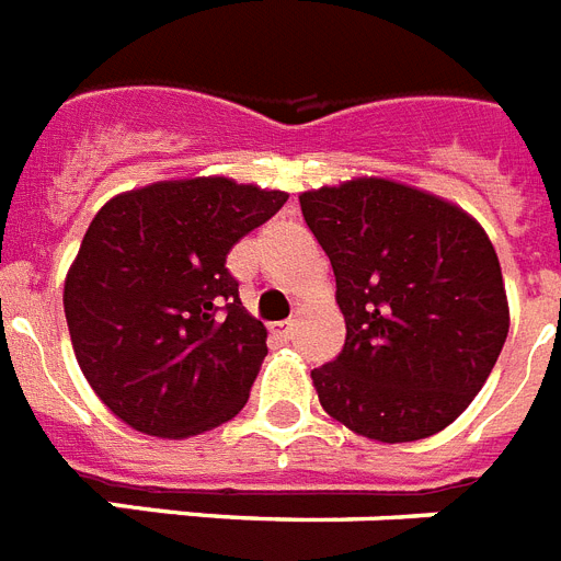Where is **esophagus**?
<instances>
[{"instance_id":"esophagus-1","label":"esophagus","mask_w":561,"mask_h":561,"mask_svg":"<svg viewBox=\"0 0 561 561\" xmlns=\"http://www.w3.org/2000/svg\"><path fill=\"white\" fill-rule=\"evenodd\" d=\"M268 330H272V335H275L277 342H289L295 333V324L293 321H286V324H272Z\"/></svg>"}]
</instances>
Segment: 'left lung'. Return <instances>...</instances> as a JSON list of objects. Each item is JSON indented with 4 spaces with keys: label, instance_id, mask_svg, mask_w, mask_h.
Masks as SVG:
<instances>
[{
    "label": "left lung",
    "instance_id": "8db88e82",
    "mask_svg": "<svg viewBox=\"0 0 561 561\" xmlns=\"http://www.w3.org/2000/svg\"><path fill=\"white\" fill-rule=\"evenodd\" d=\"M335 275L344 351L312 370L335 423L411 443L463 414L507 342L499 254L460 205L382 176L298 196Z\"/></svg>",
    "mask_w": 561,
    "mask_h": 561
}]
</instances>
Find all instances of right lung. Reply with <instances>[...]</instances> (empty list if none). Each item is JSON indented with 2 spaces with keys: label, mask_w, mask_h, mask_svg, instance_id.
Returning a JSON list of instances; mask_svg holds the SVG:
<instances>
[{
  "label": "right lung",
  "mask_w": 561,
  "mask_h": 561,
  "mask_svg": "<svg viewBox=\"0 0 561 561\" xmlns=\"http://www.w3.org/2000/svg\"><path fill=\"white\" fill-rule=\"evenodd\" d=\"M286 199L228 176H187L98 210L62 307L80 370L121 423L185 440L240 414L268 351L226 257Z\"/></svg>",
  "instance_id": "1"
}]
</instances>
